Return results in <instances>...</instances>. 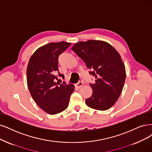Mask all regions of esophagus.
<instances>
[{"label":"esophagus","instance_id":"obj_1","mask_svg":"<svg viewBox=\"0 0 152 152\" xmlns=\"http://www.w3.org/2000/svg\"><path fill=\"white\" fill-rule=\"evenodd\" d=\"M82 86H83V83H82L81 81H79V82L77 83L76 84V85H75V86H76V88H81Z\"/></svg>","mask_w":152,"mask_h":152}]
</instances>
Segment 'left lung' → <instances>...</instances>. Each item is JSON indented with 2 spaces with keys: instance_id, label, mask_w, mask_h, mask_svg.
<instances>
[{
  "instance_id": "obj_1",
  "label": "left lung",
  "mask_w": 152,
  "mask_h": 152,
  "mask_svg": "<svg viewBox=\"0 0 152 152\" xmlns=\"http://www.w3.org/2000/svg\"><path fill=\"white\" fill-rule=\"evenodd\" d=\"M85 62L96 77L91 97L86 104L93 109L104 111L119 98L126 78L125 64L120 54L109 43L96 40L76 43L71 49Z\"/></svg>"
}]
</instances>
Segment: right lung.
Returning a JSON list of instances; mask_svg holds the SVG:
<instances>
[{"label": "right lung", "instance_id": "1", "mask_svg": "<svg viewBox=\"0 0 152 152\" xmlns=\"http://www.w3.org/2000/svg\"><path fill=\"white\" fill-rule=\"evenodd\" d=\"M71 43L50 42L38 48L31 57L27 67V83L36 103L50 115L65 110L75 90L72 84L56 82L59 76L64 77L58 70V58Z\"/></svg>", "mask_w": 152, "mask_h": 152}]
</instances>
